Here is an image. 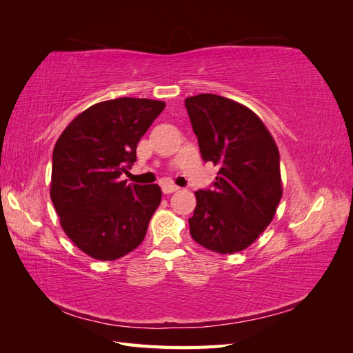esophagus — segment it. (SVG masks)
I'll return each mask as SVG.
<instances>
[{"label":"esophagus","instance_id":"obj_1","mask_svg":"<svg viewBox=\"0 0 353 353\" xmlns=\"http://www.w3.org/2000/svg\"><path fill=\"white\" fill-rule=\"evenodd\" d=\"M179 190V187H176V185H174V184H165L163 187H162V191L165 194H170V193H175V191H178Z\"/></svg>","mask_w":353,"mask_h":353}]
</instances>
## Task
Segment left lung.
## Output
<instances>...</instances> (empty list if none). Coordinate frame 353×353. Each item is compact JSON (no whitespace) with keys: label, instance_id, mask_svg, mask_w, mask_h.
<instances>
[{"label":"left lung","instance_id":"1","mask_svg":"<svg viewBox=\"0 0 353 353\" xmlns=\"http://www.w3.org/2000/svg\"><path fill=\"white\" fill-rule=\"evenodd\" d=\"M185 108L203 160L219 166L212 187L196 191L191 237L221 254L244 250L270 225L281 200L279 148L240 103L199 94L185 99Z\"/></svg>","mask_w":353,"mask_h":353}]
</instances>
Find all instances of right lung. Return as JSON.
<instances>
[{"label": "right lung", "mask_w": 353, "mask_h": 353, "mask_svg": "<svg viewBox=\"0 0 353 353\" xmlns=\"http://www.w3.org/2000/svg\"><path fill=\"white\" fill-rule=\"evenodd\" d=\"M163 101L122 97L78 114L52 152V205L66 236L88 256L114 261L137 249L162 201L157 184H126L137 144Z\"/></svg>", "instance_id": "right-lung-1"}]
</instances>
